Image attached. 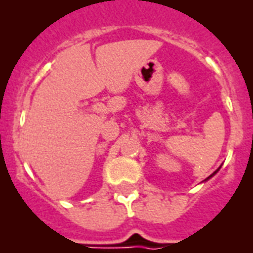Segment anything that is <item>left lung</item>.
I'll list each match as a JSON object with an SVG mask.
<instances>
[{"label": "left lung", "mask_w": 253, "mask_h": 253, "mask_svg": "<svg viewBox=\"0 0 253 253\" xmlns=\"http://www.w3.org/2000/svg\"><path fill=\"white\" fill-rule=\"evenodd\" d=\"M216 173H218V170H216L215 173H212V175H214V174H216ZM212 175H210V177H209V178H211V177H212ZM209 178H207V179H209Z\"/></svg>", "instance_id": "obj_1"}]
</instances>
